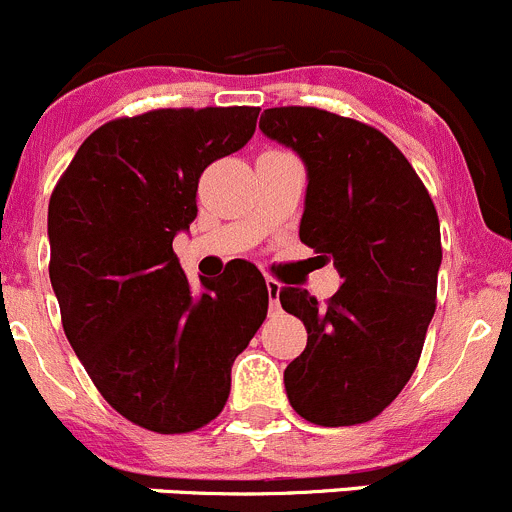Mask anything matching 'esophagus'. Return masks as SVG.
I'll list each match as a JSON object with an SVG mask.
<instances>
[{
  "label": "esophagus",
  "instance_id": "obj_1",
  "mask_svg": "<svg viewBox=\"0 0 512 512\" xmlns=\"http://www.w3.org/2000/svg\"><path fill=\"white\" fill-rule=\"evenodd\" d=\"M280 292H282L280 282L267 280V294H270V314H280Z\"/></svg>",
  "mask_w": 512,
  "mask_h": 512
}]
</instances>
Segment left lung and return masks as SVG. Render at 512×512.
<instances>
[{"instance_id":"obj_1","label":"left lung","mask_w":512,"mask_h":512,"mask_svg":"<svg viewBox=\"0 0 512 512\" xmlns=\"http://www.w3.org/2000/svg\"><path fill=\"white\" fill-rule=\"evenodd\" d=\"M260 131L304 163L299 240L342 277L329 304L299 287L280 292L309 334L285 369L287 399L319 426L371 421L414 374L436 312V208L404 153L366 123L287 106L267 108Z\"/></svg>"}]
</instances>
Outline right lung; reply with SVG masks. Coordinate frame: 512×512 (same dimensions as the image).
Instances as JSON below:
<instances>
[{
  "mask_svg": "<svg viewBox=\"0 0 512 512\" xmlns=\"http://www.w3.org/2000/svg\"><path fill=\"white\" fill-rule=\"evenodd\" d=\"M260 108H163L91 133L49 200V277L66 339L103 399L158 433L223 411L235 356L267 317L262 272L185 277L173 237L198 215L213 160L240 151Z\"/></svg>",
  "mask_w": 512,
  "mask_h": 512,
  "instance_id": "obj_1",
  "label": "right lung"
}]
</instances>
